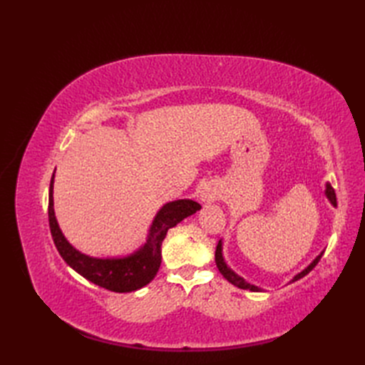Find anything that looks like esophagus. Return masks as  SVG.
<instances>
[{
	"mask_svg": "<svg viewBox=\"0 0 365 365\" xmlns=\"http://www.w3.org/2000/svg\"><path fill=\"white\" fill-rule=\"evenodd\" d=\"M217 196H219V192L216 190V187L205 185V187H202V190L200 193V200L202 202H213L217 200Z\"/></svg>",
	"mask_w": 365,
	"mask_h": 365,
	"instance_id": "esophagus-1",
	"label": "esophagus"
}]
</instances>
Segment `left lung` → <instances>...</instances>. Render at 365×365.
I'll list each match as a JSON object with an SVG mask.
<instances>
[{"label": "left lung", "mask_w": 365, "mask_h": 365, "mask_svg": "<svg viewBox=\"0 0 365 365\" xmlns=\"http://www.w3.org/2000/svg\"><path fill=\"white\" fill-rule=\"evenodd\" d=\"M326 196L329 197V201L332 202L334 205H336V193H335V189L330 184H326ZM322 256H323V252L319 254V256L309 264V267L306 268V269H303L300 274H297L295 277L292 279V282H297L298 279H303L306 274H309L311 272L315 267H317V263L319 262V259H322ZM215 260H216V264H217V269L220 271V274L224 275V277L231 283V284H235V286H237V288H240V289H250V291H252V292H257V291H260L257 286H254V284H251V283H248V282H245L244 279L242 277H239V275L236 274V272H233L231 271L228 267H227V263H225V260H224V257H222V244H220V240H219V244H217V247H216V252H215Z\"/></svg>", "instance_id": "left-lung-1"}]
</instances>
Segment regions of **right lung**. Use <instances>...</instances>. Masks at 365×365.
Instances as JSON below:
<instances>
[{
    "instance_id": "obj_1",
    "label": "right lung",
    "mask_w": 365,
    "mask_h": 365,
    "mask_svg": "<svg viewBox=\"0 0 365 365\" xmlns=\"http://www.w3.org/2000/svg\"><path fill=\"white\" fill-rule=\"evenodd\" d=\"M53 178L48 193V224L61 257L82 277L113 292H132L150 283L161 264V244L168 230L196 213L201 205L192 200L165 204L153 219L148 242L137 252L123 259H96L74 250L63 237L53 208Z\"/></svg>"
}]
</instances>
